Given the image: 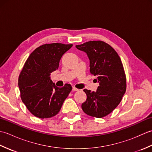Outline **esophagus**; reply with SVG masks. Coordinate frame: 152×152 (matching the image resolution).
<instances>
[{
	"instance_id": "esophagus-1",
	"label": "esophagus",
	"mask_w": 152,
	"mask_h": 152,
	"mask_svg": "<svg viewBox=\"0 0 152 152\" xmlns=\"http://www.w3.org/2000/svg\"><path fill=\"white\" fill-rule=\"evenodd\" d=\"M72 91H79V89H77V88H74V87H73V88H72Z\"/></svg>"
}]
</instances>
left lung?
<instances>
[{
    "mask_svg": "<svg viewBox=\"0 0 152 152\" xmlns=\"http://www.w3.org/2000/svg\"><path fill=\"white\" fill-rule=\"evenodd\" d=\"M76 48L87 54L90 72L96 77L99 84L95 92L83 90L87 99L82 108L92 117H104L117 107L126 91V77L120 57L102 41H89Z\"/></svg>",
    "mask_w": 152,
    "mask_h": 152,
    "instance_id": "8db88e82",
    "label": "left lung"
}]
</instances>
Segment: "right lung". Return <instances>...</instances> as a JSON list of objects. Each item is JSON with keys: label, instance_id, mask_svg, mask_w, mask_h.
Returning a JSON list of instances; mask_svg holds the SVG:
<instances>
[{"label": "right lung", "instance_id": "obj_1", "mask_svg": "<svg viewBox=\"0 0 152 152\" xmlns=\"http://www.w3.org/2000/svg\"><path fill=\"white\" fill-rule=\"evenodd\" d=\"M72 44H44L31 53L19 76L18 86L23 102L32 114L41 119L57 114L72 90L70 84L58 88L51 73L59 68L63 54Z\"/></svg>", "mask_w": 152, "mask_h": 152}]
</instances>
